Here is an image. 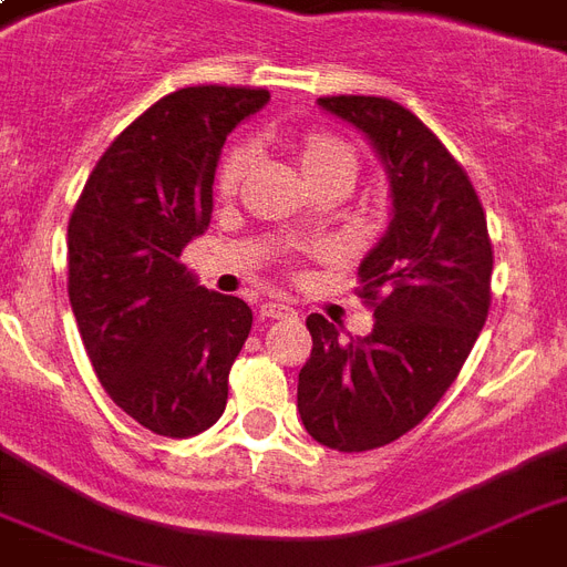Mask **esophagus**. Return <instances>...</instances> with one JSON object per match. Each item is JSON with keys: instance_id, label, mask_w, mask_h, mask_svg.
<instances>
[{"instance_id": "34e87169", "label": "esophagus", "mask_w": 567, "mask_h": 567, "mask_svg": "<svg viewBox=\"0 0 567 567\" xmlns=\"http://www.w3.org/2000/svg\"><path fill=\"white\" fill-rule=\"evenodd\" d=\"M258 315H261V320H279V318H291V315H297V311H293V306H288V302L270 300V302H261Z\"/></svg>"}]
</instances>
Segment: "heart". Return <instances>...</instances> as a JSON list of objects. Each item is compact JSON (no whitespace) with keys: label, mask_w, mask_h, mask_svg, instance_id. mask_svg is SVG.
I'll list each match as a JSON object with an SVG mask.
<instances>
[{"label":"heart","mask_w":567,"mask_h":567,"mask_svg":"<svg viewBox=\"0 0 567 567\" xmlns=\"http://www.w3.org/2000/svg\"><path fill=\"white\" fill-rule=\"evenodd\" d=\"M293 150H297V162H300V171L309 179V185L323 179V176H332V173H347V176L355 173V150L347 144L344 137L332 135V132H306L293 141ZM247 146H229L223 155L220 171H217V188H235L247 171Z\"/></svg>","instance_id":"heart-1"}]
</instances>
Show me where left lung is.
<instances>
[{
	"label": "left lung",
	"mask_w": 567,
	"mask_h": 567,
	"mask_svg": "<svg viewBox=\"0 0 567 567\" xmlns=\"http://www.w3.org/2000/svg\"><path fill=\"white\" fill-rule=\"evenodd\" d=\"M385 167L391 223L359 265L373 306L368 336L309 315L311 355L297 412L311 439L341 453L391 444L453 385L492 306V240L474 185L412 111L382 96H323Z\"/></svg>",
	"instance_id": "8db88e82"
}]
</instances>
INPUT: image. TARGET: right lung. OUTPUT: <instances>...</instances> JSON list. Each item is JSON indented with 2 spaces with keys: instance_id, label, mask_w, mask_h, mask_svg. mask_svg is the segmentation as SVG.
<instances>
[{
  "instance_id": "obj_1",
  "label": "right lung",
  "mask_w": 567,
  "mask_h": 567,
  "mask_svg": "<svg viewBox=\"0 0 567 567\" xmlns=\"http://www.w3.org/2000/svg\"><path fill=\"white\" fill-rule=\"evenodd\" d=\"M267 102L261 87L220 84L158 100L105 150L66 226V288L93 371L155 435L190 439L226 409L252 311L196 282L182 249L212 223L226 135Z\"/></svg>"
}]
</instances>
